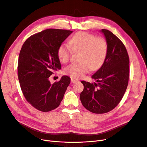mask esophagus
I'll list each match as a JSON object with an SVG mask.
<instances>
[{
	"label": "esophagus",
	"instance_id": "34e87169",
	"mask_svg": "<svg viewBox=\"0 0 147 147\" xmlns=\"http://www.w3.org/2000/svg\"><path fill=\"white\" fill-rule=\"evenodd\" d=\"M71 81L73 82V83H76V82H77L78 80L77 79H75V78H74V77H71Z\"/></svg>",
	"mask_w": 147,
	"mask_h": 147
}]
</instances>
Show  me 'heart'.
<instances>
[{"label":"heart","mask_w":147,"mask_h":147,"mask_svg":"<svg viewBox=\"0 0 147 147\" xmlns=\"http://www.w3.org/2000/svg\"><path fill=\"white\" fill-rule=\"evenodd\" d=\"M69 44L70 46L62 44L58 48V58L61 62L66 63L73 51H80L81 62L68 65L64 70L65 74L80 78L91 70H99L104 64L107 54V44L104 38L86 32H79L70 38Z\"/></svg>","instance_id":"b5f03b06"}]
</instances>
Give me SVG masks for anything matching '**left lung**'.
Masks as SVG:
<instances>
[{
    "label": "left lung",
    "mask_w": 147,
    "mask_h": 147,
    "mask_svg": "<svg viewBox=\"0 0 147 147\" xmlns=\"http://www.w3.org/2000/svg\"><path fill=\"white\" fill-rule=\"evenodd\" d=\"M107 44V54L103 65L92 78L96 83L82 81L84 89L80 98L86 109L94 113H105L119 104L129 80V59L126 49L112 32L102 29Z\"/></svg>",
    "instance_id": "8db88e82"
}]
</instances>
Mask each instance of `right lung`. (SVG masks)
I'll use <instances>...</instances> for the list:
<instances>
[{"mask_svg":"<svg viewBox=\"0 0 147 147\" xmlns=\"http://www.w3.org/2000/svg\"><path fill=\"white\" fill-rule=\"evenodd\" d=\"M73 31L48 29L28 38L18 59V79L24 96L36 109L49 112L59 106L70 84L63 76L59 82L50 83V76L61 68L57 50Z\"/></svg>","mask_w":147,"mask_h":147,"instance_id":"add662e5","label":"right lung"}]
</instances>
